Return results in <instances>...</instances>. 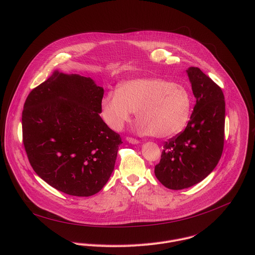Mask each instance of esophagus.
Masks as SVG:
<instances>
[{"label":"esophagus","mask_w":255,"mask_h":255,"mask_svg":"<svg viewBox=\"0 0 255 255\" xmlns=\"http://www.w3.org/2000/svg\"><path fill=\"white\" fill-rule=\"evenodd\" d=\"M126 140H127L129 143H131V144H138V143H140L139 140H137V139H135V138H132V137H126Z\"/></svg>","instance_id":"34e87169"}]
</instances>
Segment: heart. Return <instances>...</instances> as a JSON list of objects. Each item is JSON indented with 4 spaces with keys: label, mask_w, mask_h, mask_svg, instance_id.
Instances as JSON below:
<instances>
[{
    "label": "heart",
    "mask_w": 255,
    "mask_h": 255,
    "mask_svg": "<svg viewBox=\"0 0 255 255\" xmlns=\"http://www.w3.org/2000/svg\"><path fill=\"white\" fill-rule=\"evenodd\" d=\"M191 109L192 99L185 87L156 78L124 81L101 100V116L112 130H122L136 112L138 131L159 138L183 130Z\"/></svg>",
    "instance_id": "1"
}]
</instances>
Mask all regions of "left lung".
Masks as SVG:
<instances>
[{
    "label": "left lung",
    "instance_id": "1",
    "mask_svg": "<svg viewBox=\"0 0 255 255\" xmlns=\"http://www.w3.org/2000/svg\"><path fill=\"white\" fill-rule=\"evenodd\" d=\"M196 105L186 129L164 143L154 173L167 189L183 190L206 178L224 147L225 100L221 88L199 67L187 70Z\"/></svg>",
    "mask_w": 255,
    "mask_h": 255
}]
</instances>
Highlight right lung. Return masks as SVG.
Masks as SVG:
<instances>
[{
    "mask_svg": "<svg viewBox=\"0 0 255 255\" xmlns=\"http://www.w3.org/2000/svg\"><path fill=\"white\" fill-rule=\"evenodd\" d=\"M103 96L91 78L54 70L25 101L22 130L29 162L64 194L93 196L114 170L122 140L100 116Z\"/></svg>",
    "mask_w": 255,
    "mask_h": 255,
    "instance_id": "obj_1",
    "label": "right lung"
}]
</instances>
